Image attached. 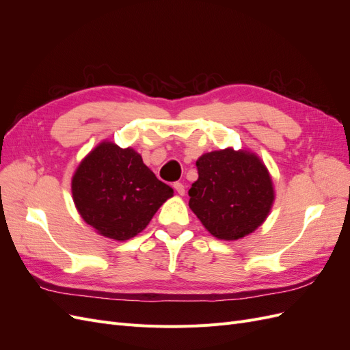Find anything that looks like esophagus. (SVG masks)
I'll return each instance as SVG.
<instances>
[{
  "label": "esophagus",
  "instance_id": "esophagus-1",
  "mask_svg": "<svg viewBox=\"0 0 350 350\" xmlns=\"http://www.w3.org/2000/svg\"><path fill=\"white\" fill-rule=\"evenodd\" d=\"M174 188L176 189V193H178L179 196H184V194H185V187H184L183 183H175V184H174Z\"/></svg>",
  "mask_w": 350,
  "mask_h": 350
}]
</instances>
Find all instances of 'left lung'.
I'll use <instances>...</instances> for the list:
<instances>
[{
  "label": "left lung",
  "instance_id": "1",
  "mask_svg": "<svg viewBox=\"0 0 350 350\" xmlns=\"http://www.w3.org/2000/svg\"><path fill=\"white\" fill-rule=\"evenodd\" d=\"M198 179L188 191L189 208L211 235L235 241L266 220L274 191L260 159L250 152H210L196 162Z\"/></svg>",
  "mask_w": 350,
  "mask_h": 350
}]
</instances>
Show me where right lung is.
Segmentation results:
<instances>
[{"label": "right lung", "mask_w": 350, "mask_h": 350, "mask_svg": "<svg viewBox=\"0 0 350 350\" xmlns=\"http://www.w3.org/2000/svg\"><path fill=\"white\" fill-rule=\"evenodd\" d=\"M71 189L84 221L116 241L140 234L174 194L143 163L139 153L109 142L100 143L79 165Z\"/></svg>", "instance_id": "right-lung-1"}]
</instances>
